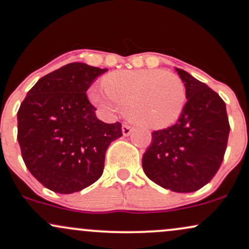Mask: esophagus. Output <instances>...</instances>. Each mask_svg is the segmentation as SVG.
Listing matches in <instances>:
<instances>
[{"mask_svg": "<svg viewBox=\"0 0 249 249\" xmlns=\"http://www.w3.org/2000/svg\"><path fill=\"white\" fill-rule=\"evenodd\" d=\"M132 130H133V128L130 127L129 124H122V134H124V136H128V135H129V134L132 133Z\"/></svg>", "mask_w": 249, "mask_h": 249, "instance_id": "obj_1", "label": "esophagus"}]
</instances>
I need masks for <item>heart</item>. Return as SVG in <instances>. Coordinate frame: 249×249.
Instances as JSON below:
<instances>
[{"label": "heart", "instance_id": "1", "mask_svg": "<svg viewBox=\"0 0 249 249\" xmlns=\"http://www.w3.org/2000/svg\"><path fill=\"white\" fill-rule=\"evenodd\" d=\"M106 91L89 90V99L106 113L124 110L134 124L162 129L178 121L187 102L183 81L161 69L117 71L102 81Z\"/></svg>", "mask_w": 249, "mask_h": 249}]
</instances>
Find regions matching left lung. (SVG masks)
Masks as SVG:
<instances>
[{"instance_id":"1","label":"left lung","mask_w":249,"mask_h":249,"mask_svg":"<svg viewBox=\"0 0 249 249\" xmlns=\"http://www.w3.org/2000/svg\"><path fill=\"white\" fill-rule=\"evenodd\" d=\"M187 102L177 124L152 133L142 168L156 185L178 193L202 188L221 166L230 135L226 103L206 83L175 68Z\"/></svg>"}]
</instances>
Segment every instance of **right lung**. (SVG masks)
Instances as JSON below:
<instances>
[{"label":"right lung","mask_w":249,"mask_h":249,"mask_svg":"<svg viewBox=\"0 0 249 249\" xmlns=\"http://www.w3.org/2000/svg\"><path fill=\"white\" fill-rule=\"evenodd\" d=\"M74 62L41 77L18 111V140L27 168L60 194L82 191L103 173L105 155L121 124H105L86 91L107 71Z\"/></svg>","instance_id":"obj_1"}]
</instances>
